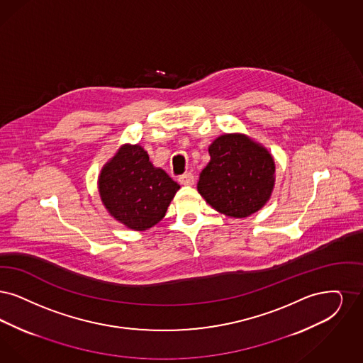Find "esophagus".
<instances>
[{
	"instance_id": "obj_1",
	"label": "esophagus",
	"mask_w": 363,
	"mask_h": 363,
	"mask_svg": "<svg viewBox=\"0 0 363 363\" xmlns=\"http://www.w3.org/2000/svg\"><path fill=\"white\" fill-rule=\"evenodd\" d=\"M195 182V176L191 172H186L179 177V183L183 186H192Z\"/></svg>"
}]
</instances>
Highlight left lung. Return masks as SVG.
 <instances>
[{
    "instance_id": "8db88e82",
    "label": "left lung",
    "mask_w": 363,
    "mask_h": 363,
    "mask_svg": "<svg viewBox=\"0 0 363 363\" xmlns=\"http://www.w3.org/2000/svg\"><path fill=\"white\" fill-rule=\"evenodd\" d=\"M208 155L198 191L213 208L245 218L267 203L275 184V162L266 147L244 134H223L208 146Z\"/></svg>"
}]
</instances>
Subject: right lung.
Here are the masks:
<instances>
[{
    "label": "right lung",
    "mask_w": 363,
    "mask_h": 363,
    "mask_svg": "<svg viewBox=\"0 0 363 363\" xmlns=\"http://www.w3.org/2000/svg\"><path fill=\"white\" fill-rule=\"evenodd\" d=\"M180 186L156 168L140 145H123L103 167L99 192L116 221L146 230L161 221Z\"/></svg>",
    "instance_id": "add662e5"
}]
</instances>
